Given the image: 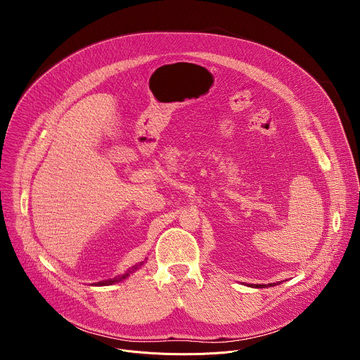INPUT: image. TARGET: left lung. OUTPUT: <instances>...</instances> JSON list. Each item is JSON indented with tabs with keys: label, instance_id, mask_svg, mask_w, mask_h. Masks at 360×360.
<instances>
[{
	"label": "left lung",
	"instance_id": "8db88e82",
	"mask_svg": "<svg viewBox=\"0 0 360 360\" xmlns=\"http://www.w3.org/2000/svg\"><path fill=\"white\" fill-rule=\"evenodd\" d=\"M275 285H279V282H276V283H269L268 286H275ZM250 286H253V288H265L266 285H250Z\"/></svg>",
	"mask_w": 360,
	"mask_h": 360
}]
</instances>
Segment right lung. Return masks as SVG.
I'll return each mask as SVG.
<instances>
[{"instance_id":"right-lung-1","label":"right lung","mask_w":360,"mask_h":360,"mask_svg":"<svg viewBox=\"0 0 360 360\" xmlns=\"http://www.w3.org/2000/svg\"><path fill=\"white\" fill-rule=\"evenodd\" d=\"M141 265H143V262H141L139 265H135V266H132V269H129V271H127L124 275H121V276H117V278H114V279H111V281H105V282H99V283H96V285H112V283H117V282H120V281H122V279H125V278H128L129 276V274H132V272H135Z\"/></svg>"}]
</instances>
